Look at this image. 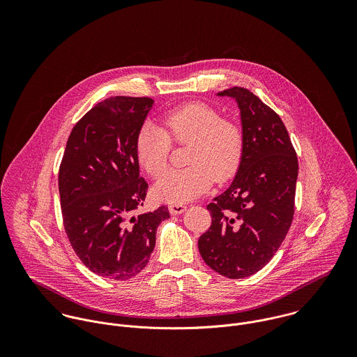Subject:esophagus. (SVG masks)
<instances>
[{
  "instance_id": "1",
  "label": "esophagus",
  "mask_w": 357,
  "mask_h": 357,
  "mask_svg": "<svg viewBox=\"0 0 357 357\" xmlns=\"http://www.w3.org/2000/svg\"><path fill=\"white\" fill-rule=\"evenodd\" d=\"M185 208H187V206H184V204H174L169 206V211H170L173 215H177V214L184 213Z\"/></svg>"
}]
</instances>
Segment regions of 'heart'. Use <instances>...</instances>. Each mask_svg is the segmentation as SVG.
<instances>
[{
  "instance_id": "1",
  "label": "heart",
  "mask_w": 357,
  "mask_h": 357,
  "mask_svg": "<svg viewBox=\"0 0 357 357\" xmlns=\"http://www.w3.org/2000/svg\"><path fill=\"white\" fill-rule=\"evenodd\" d=\"M163 128L146 122L135 143L142 167L159 177L167 167L172 140L177 144L190 143L188 167L170 170L153 185V197L169 204H184L204 194L213 181L232 178L245 153V135L241 125L221 118L211 105L191 102L165 112Z\"/></svg>"
}]
</instances>
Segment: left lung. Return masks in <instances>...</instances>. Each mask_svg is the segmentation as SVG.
Wrapping results in <instances>:
<instances>
[{
    "label": "left lung",
    "mask_w": 357,
    "mask_h": 357,
    "mask_svg": "<svg viewBox=\"0 0 357 357\" xmlns=\"http://www.w3.org/2000/svg\"><path fill=\"white\" fill-rule=\"evenodd\" d=\"M217 95L238 102L245 153L229 188L207 204L211 225L198 248L217 273L242 279L271 261L290 229L298 159L280 116L249 89Z\"/></svg>",
    "instance_id": "8db88e82"
}]
</instances>
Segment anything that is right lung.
<instances>
[{"instance_id":"obj_1","label":"right lung","mask_w":357,"mask_h":357,"mask_svg":"<svg viewBox=\"0 0 357 357\" xmlns=\"http://www.w3.org/2000/svg\"><path fill=\"white\" fill-rule=\"evenodd\" d=\"M150 98L115 96L96 104L73 128L59 169L63 224L79 259L96 275L128 280L149 264L166 206L137 213L149 184L135 143Z\"/></svg>"}]
</instances>
